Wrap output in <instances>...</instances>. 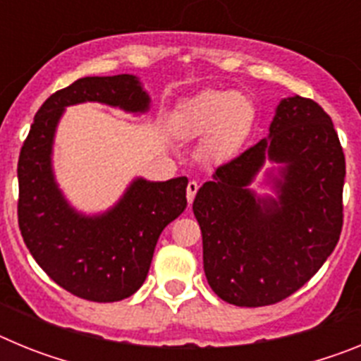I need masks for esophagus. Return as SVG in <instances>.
<instances>
[{"label":"esophagus","mask_w":361,"mask_h":361,"mask_svg":"<svg viewBox=\"0 0 361 361\" xmlns=\"http://www.w3.org/2000/svg\"><path fill=\"white\" fill-rule=\"evenodd\" d=\"M197 191H199V183L197 180H190L188 183V188H186V197H188V202H193V199H195Z\"/></svg>","instance_id":"esophagus-1"}]
</instances>
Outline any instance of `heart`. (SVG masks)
<instances>
[{
    "mask_svg": "<svg viewBox=\"0 0 361 361\" xmlns=\"http://www.w3.org/2000/svg\"><path fill=\"white\" fill-rule=\"evenodd\" d=\"M257 110L250 95L240 92L206 90L178 108L173 130L180 139L204 137L202 155L212 162L233 159L250 139Z\"/></svg>",
    "mask_w": 361,
    "mask_h": 361,
    "instance_id": "b5f03b06",
    "label": "heart"
}]
</instances>
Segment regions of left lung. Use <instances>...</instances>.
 Returning a JSON list of instances; mask_svg holds the SVG:
<instances>
[{
    "label": "left lung",
    "instance_id": "obj_1",
    "mask_svg": "<svg viewBox=\"0 0 361 361\" xmlns=\"http://www.w3.org/2000/svg\"><path fill=\"white\" fill-rule=\"evenodd\" d=\"M266 158L284 164L270 175L276 197L247 188ZM343 180L345 155L331 117L312 99H282L269 137L219 166L193 200L215 295L262 307L309 282L342 233Z\"/></svg>",
    "mask_w": 361,
    "mask_h": 361
}]
</instances>
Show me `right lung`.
Segmentation results:
<instances>
[{
  "instance_id": "right-lung-1",
  "label": "right lung",
  "mask_w": 361,
  "mask_h": 361,
  "mask_svg": "<svg viewBox=\"0 0 361 361\" xmlns=\"http://www.w3.org/2000/svg\"><path fill=\"white\" fill-rule=\"evenodd\" d=\"M86 101L132 114L149 108L130 73L82 78L50 95L19 153L18 222L30 255L57 286L90 302H119L145 283L162 229L186 209L188 178L139 177L101 215L73 209L54 177L52 146L65 108Z\"/></svg>"
}]
</instances>
